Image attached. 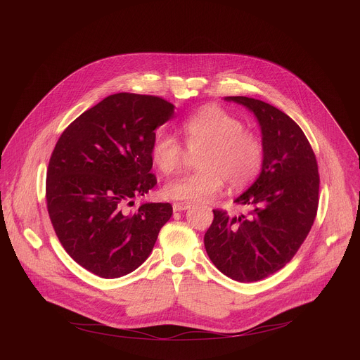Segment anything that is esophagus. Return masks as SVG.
<instances>
[{"label": "esophagus", "instance_id": "obj_1", "mask_svg": "<svg viewBox=\"0 0 360 360\" xmlns=\"http://www.w3.org/2000/svg\"><path fill=\"white\" fill-rule=\"evenodd\" d=\"M172 208L175 212H182V211H186L191 208V203H186V202H175L172 205Z\"/></svg>", "mask_w": 360, "mask_h": 360}]
</instances>
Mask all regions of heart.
<instances>
[{"instance_id":"heart-1","label":"heart","mask_w":360,"mask_h":360,"mask_svg":"<svg viewBox=\"0 0 360 360\" xmlns=\"http://www.w3.org/2000/svg\"><path fill=\"white\" fill-rule=\"evenodd\" d=\"M243 129L240 120L217 105L203 107L188 117L181 134L189 150H199V169L168 181L164 193L175 200L200 202L219 192L225 179L232 188L248 185L262 167L264 149L258 138ZM184 153L175 135L158 131L153 136L150 160L161 172L178 169Z\"/></svg>"}]
</instances>
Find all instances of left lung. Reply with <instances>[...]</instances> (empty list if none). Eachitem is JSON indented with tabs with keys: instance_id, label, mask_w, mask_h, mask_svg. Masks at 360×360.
Returning a JSON list of instances; mask_svg holds the SVG:
<instances>
[{
	"instance_id": "8db88e82",
	"label": "left lung",
	"mask_w": 360,
	"mask_h": 360,
	"mask_svg": "<svg viewBox=\"0 0 360 360\" xmlns=\"http://www.w3.org/2000/svg\"><path fill=\"white\" fill-rule=\"evenodd\" d=\"M249 110L261 127L259 176L235 202L249 214L214 211L205 249L214 265L238 282L261 281L282 269L309 233L319 202L318 162L299 125L261 99L225 96Z\"/></svg>"
}]
</instances>
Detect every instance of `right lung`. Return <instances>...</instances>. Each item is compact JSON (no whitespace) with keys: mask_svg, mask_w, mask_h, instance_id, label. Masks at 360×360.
<instances>
[{"mask_svg":"<svg viewBox=\"0 0 360 360\" xmlns=\"http://www.w3.org/2000/svg\"><path fill=\"white\" fill-rule=\"evenodd\" d=\"M174 110L160 96L114 94L81 114L54 148L48 214L67 253L96 276L121 278L141 266L172 217L171 203L127 207L157 185L150 145Z\"/></svg>","mask_w":360,"mask_h":360,"instance_id":"right-lung-1","label":"right lung"}]
</instances>
